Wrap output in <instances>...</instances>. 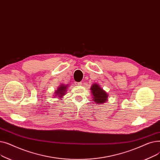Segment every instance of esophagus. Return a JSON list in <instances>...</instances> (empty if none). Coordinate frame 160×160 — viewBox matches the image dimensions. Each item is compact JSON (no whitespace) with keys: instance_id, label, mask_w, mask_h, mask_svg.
I'll return each mask as SVG.
<instances>
[{"instance_id":"obj_1","label":"esophagus","mask_w":160,"mask_h":160,"mask_svg":"<svg viewBox=\"0 0 160 160\" xmlns=\"http://www.w3.org/2000/svg\"><path fill=\"white\" fill-rule=\"evenodd\" d=\"M82 84V83L81 82H77V85H78V86H81Z\"/></svg>"}]
</instances>
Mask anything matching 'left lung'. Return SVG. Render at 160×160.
<instances>
[{
	"mask_svg": "<svg viewBox=\"0 0 160 160\" xmlns=\"http://www.w3.org/2000/svg\"><path fill=\"white\" fill-rule=\"evenodd\" d=\"M91 89L94 102L97 104H102L106 101L108 94L98 84L95 83L94 85H92Z\"/></svg>",
	"mask_w": 160,
	"mask_h": 160,
	"instance_id": "obj_1",
	"label": "left lung"
}]
</instances>
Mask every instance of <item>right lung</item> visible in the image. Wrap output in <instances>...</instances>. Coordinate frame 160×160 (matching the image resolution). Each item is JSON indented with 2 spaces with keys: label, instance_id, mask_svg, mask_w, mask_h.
<instances>
[{
  "label": "right lung",
  "instance_id": "add662e5",
  "mask_svg": "<svg viewBox=\"0 0 160 160\" xmlns=\"http://www.w3.org/2000/svg\"><path fill=\"white\" fill-rule=\"evenodd\" d=\"M67 86H64V85H61L60 87H59L57 90L55 91V95H58L59 97H62L63 95H64L66 93V89H67Z\"/></svg>",
  "mask_w": 160,
  "mask_h": 160
}]
</instances>
